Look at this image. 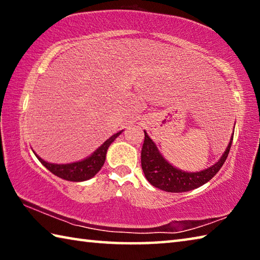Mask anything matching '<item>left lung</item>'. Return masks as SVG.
<instances>
[{
	"instance_id": "1",
	"label": "left lung",
	"mask_w": 260,
	"mask_h": 260,
	"mask_svg": "<svg viewBox=\"0 0 260 260\" xmlns=\"http://www.w3.org/2000/svg\"><path fill=\"white\" fill-rule=\"evenodd\" d=\"M233 135L230 144L221 158L214 165L200 172H184L170 164L158 150L153 141L144 131V142L141 151V165L144 175L153 187L167 192H184L192 190L210 181L219 172L230 153Z\"/></svg>"
}]
</instances>
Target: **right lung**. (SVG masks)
<instances>
[{"mask_svg": "<svg viewBox=\"0 0 260 260\" xmlns=\"http://www.w3.org/2000/svg\"><path fill=\"white\" fill-rule=\"evenodd\" d=\"M121 132L122 131L118 132V133L112 135L111 138H109L102 146L99 149H96L94 153H91L89 157H87L86 159L80 161L71 162V164H51V162L43 160L37 153H35V156L38 157V159L41 161V164L47 170H49L52 174L57 175L58 178L74 182L86 181V180L93 178L102 169L105 161V156H107L108 148L121 134Z\"/></svg>", "mask_w": 260, "mask_h": 260, "instance_id": "obj_1", "label": "right lung"}]
</instances>
